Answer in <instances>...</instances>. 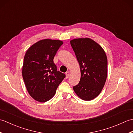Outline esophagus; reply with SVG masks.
I'll return each instance as SVG.
<instances>
[{"label":"esophagus","instance_id":"1","mask_svg":"<svg viewBox=\"0 0 133 133\" xmlns=\"http://www.w3.org/2000/svg\"><path fill=\"white\" fill-rule=\"evenodd\" d=\"M69 75H70V72L69 71H67L66 72V78H68L69 77Z\"/></svg>","mask_w":133,"mask_h":133}]
</instances>
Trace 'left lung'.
Segmentation results:
<instances>
[{"instance_id": "1", "label": "left lung", "mask_w": 133, "mask_h": 133, "mask_svg": "<svg viewBox=\"0 0 133 133\" xmlns=\"http://www.w3.org/2000/svg\"><path fill=\"white\" fill-rule=\"evenodd\" d=\"M81 69L79 82L73 87L79 97L91 101L100 94L107 76V59L99 44L90 38L70 41Z\"/></svg>"}]
</instances>
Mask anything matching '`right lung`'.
I'll return each mask as SVG.
<instances>
[{
    "instance_id": "1",
    "label": "right lung",
    "mask_w": 133,
    "mask_h": 133,
    "mask_svg": "<svg viewBox=\"0 0 133 133\" xmlns=\"http://www.w3.org/2000/svg\"><path fill=\"white\" fill-rule=\"evenodd\" d=\"M63 42L43 39L27 50L22 67V76L31 97L45 102L54 96L66 75L57 70L54 58Z\"/></svg>"
}]
</instances>
